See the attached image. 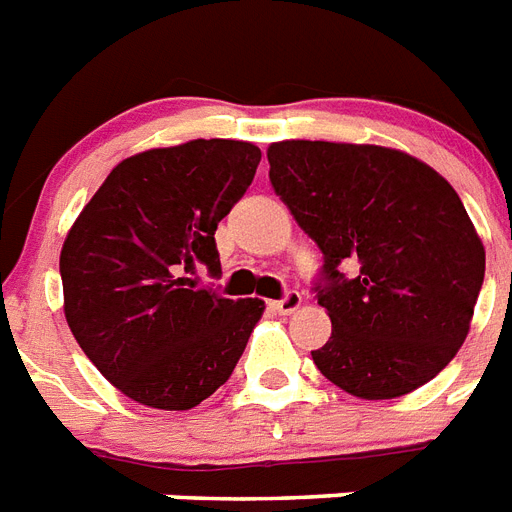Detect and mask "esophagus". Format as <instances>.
I'll list each match as a JSON object with an SVG mask.
<instances>
[{
	"label": "esophagus",
	"instance_id": "34e87169",
	"mask_svg": "<svg viewBox=\"0 0 512 512\" xmlns=\"http://www.w3.org/2000/svg\"><path fill=\"white\" fill-rule=\"evenodd\" d=\"M301 306V293L298 290H288L280 301H272V309L280 314H293Z\"/></svg>",
	"mask_w": 512,
	"mask_h": 512
}]
</instances>
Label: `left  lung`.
I'll return each mask as SVG.
<instances>
[{
  "label": "left lung",
  "mask_w": 512,
  "mask_h": 512,
  "mask_svg": "<svg viewBox=\"0 0 512 512\" xmlns=\"http://www.w3.org/2000/svg\"><path fill=\"white\" fill-rule=\"evenodd\" d=\"M267 158L269 182L325 259L314 293L333 335L312 351L317 370L359 399L436 378L463 346L484 285V245L460 195L391 147L285 140Z\"/></svg>",
  "instance_id": "obj_1"
}]
</instances>
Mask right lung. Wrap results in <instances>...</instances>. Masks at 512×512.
Returning a JSON list of instances; mask_svg holds the SVG:
<instances>
[{"mask_svg":"<svg viewBox=\"0 0 512 512\" xmlns=\"http://www.w3.org/2000/svg\"><path fill=\"white\" fill-rule=\"evenodd\" d=\"M259 161V147L237 140L137 153L110 171L65 237V320L92 365L134 402L192 410L243 357L264 301H232L192 275H222L216 227Z\"/></svg>","mask_w":512,"mask_h":512,"instance_id":"1","label":"right lung"}]
</instances>
